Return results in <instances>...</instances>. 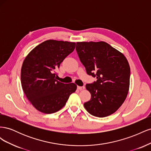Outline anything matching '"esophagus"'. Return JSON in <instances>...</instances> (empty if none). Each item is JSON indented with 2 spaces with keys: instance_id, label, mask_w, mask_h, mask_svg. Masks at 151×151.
<instances>
[{
  "instance_id": "34e87169",
  "label": "esophagus",
  "mask_w": 151,
  "mask_h": 151,
  "mask_svg": "<svg viewBox=\"0 0 151 151\" xmlns=\"http://www.w3.org/2000/svg\"><path fill=\"white\" fill-rule=\"evenodd\" d=\"M85 88L84 86H77V89L79 90H83Z\"/></svg>"
}]
</instances>
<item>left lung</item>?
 <instances>
[{
    "label": "left lung",
    "instance_id": "obj_1",
    "mask_svg": "<svg viewBox=\"0 0 151 151\" xmlns=\"http://www.w3.org/2000/svg\"><path fill=\"white\" fill-rule=\"evenodd\" d=\"M76 51L87 74L96 81L87 84L91 98L84 106L99 118L111 115L124 102L130 85V68L127 58L108 43L77 42Z\"/></svg>",
    "mask_w": 151,
    "mask_h": 151
}]
</instances>
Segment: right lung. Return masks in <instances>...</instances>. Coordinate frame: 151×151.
I'll return each instance as SVG.
<instances>
[{
	"instance_id": "obj_1",
	"label": "right lung",
	"mask_w": 151,
	"mask_h": 151,
	"mask_svg": "<svg viewBox=\"0 0 151 151\" xmlns=\"http://www.w3.org/2000/svg\"><path fill=\"white\" fill-rule=\"evenodd\" d=\"M75 47L74 42L47 40L32 50L24 59L21 72L22 88L38 111L46 114L58 111L76 91L74 83H60L55 76V70Z\"/></svg>"
}]
</instances>
